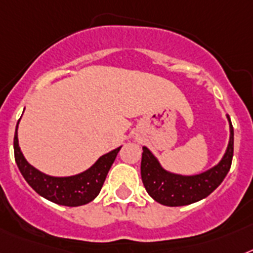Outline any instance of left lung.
Masks as SVG:
<instances>
[{
  "mask_svg": "<svg viewBox=\"0 0 253 253\" xmlns=\"http://www.w3.org/2000/svg\"><path fill=\"white\" fill-rule=\"evenodd\" d=\"M229 121V143L222 158L211 169L197 175L171 172L159 163L146 146H143L141 179L148 194L156 202L169 207L188 206L209 197L228 175L234 150V130Z\"/></svg>",
  "mask_w": 253,
  "mask_h": 253,
  "instance_id": "left-lung-1",
  "label": "left lung"
}]
</instances>
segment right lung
<instances>
[{
    "label": "right lung",
    "instance_id": "right-lung-1",
    "mask_svg": "<svg viewBox=\"0 0 253 253\" xmlns=\"http://www.w3.org/2000/svg\"><path fill=\"white\" fill-rule=\"evenodd\" d=\"M19 121L14 136L15 162L32 189L50 202L68 207L84 206L94 201L100 193L105 177L122 146L103 154L90 169H84V172L72 176H51L41 172L25 159L19 146Z\"/></svg>",
    "mask_w": 253,
    "mask_h": 253
}]
</instances>
